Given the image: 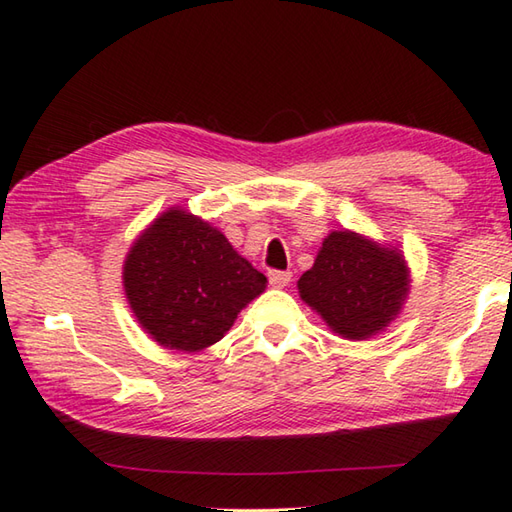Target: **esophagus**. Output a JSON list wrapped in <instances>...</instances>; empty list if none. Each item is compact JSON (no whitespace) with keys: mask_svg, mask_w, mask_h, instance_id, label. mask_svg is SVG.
Listing matches in <instances>:
<instances>
[{"mask_svg":"<svg viewBox=\"0 0 512 512\" xmlns=\"http://www.w3.org/2000/svg\"><path fill=\"white\" fill-rule=\"evenodd\" d=\"M268 282L275 289H284L291 282V273L289 271H271L268 273Z\"/></svg>","mask_w":512,"mask_h":512,"instance_id":"obj_1","label":"esophagus"}]
</instances>
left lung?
Here are the masks:
<instances>
[{
	"instance_id": "left-lung-1",
	"label": "left lung",
	"mask_w": 512,
	"mask_h": 512,
	"mask_svg": "<svg viewBox=\"0 0 512 512\" xmlns=\"http://www.w3.org/2000/svg\"><path fill=\"white\" fill-rule=\"evenodd\" d=\"M298 289L336 334L361 341L400 314L409 293V268L397 250L339 230L323 241Z\"/></svg>"
}]
</instances>
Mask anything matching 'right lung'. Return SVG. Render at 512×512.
Returning <instances> with one entry per match:
<instances>
[{"instance_id": "obj_1", "label": "right lung", "mask_w": 512, "mask_h": 512, "mask_svg": "<svg viewBox=\"0 0 512 512\" xmlns=\"http://www.w3.org/2000/svg\"><path fill=\"white\" fill-rule=\"evenodd\" d=\"M124 289L146 334L164 348L198 352L223 339L266 277L210 223L169 210L133 244Z\"/></svg>"}]
</instances>
